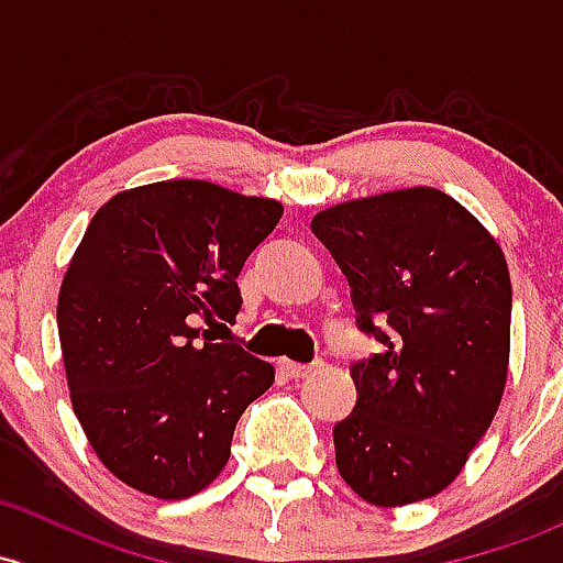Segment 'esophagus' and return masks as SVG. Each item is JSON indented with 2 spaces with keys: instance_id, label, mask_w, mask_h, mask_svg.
Returning a JSON list of instances; mask_svg holds the SVG:
<instances>
[{
  "instance_id": "34e87169",
  "label": "esophagus",
  "mask_w": 563,
  "mask_h": 563,
  "mask_svg": "<svg viewBox=\"0 0 563 563\" xmlns=\"http://www.w3.org/2000/svg\"><path fill=\"white\" fill-rule=\"evenodd\" d=\"M277 366H280V372L286 377H291V380H305V377L316 375L318 364H297V361H288V358H277Z\"/></svg>"
}]
</instances>
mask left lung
Listing matches in <instances>:
<instances>
[{"mask_svg":"<svg viewBox=\"0 0 563 563\" xmlns=\"http://www.w3.org/2000/svg\"><path fill=\"white\" fill-rule=\"evenodd\" d=\"M310 227L351 283L358 329L383 342L351 369L358 399L334 426L336 470L377 507L437 496L505 394V253L464 205L429 186L327 207Z\"/></svg>","mask_w":563,"mask_h":563,"instance_id":"left-lung-1","label":"left lung"}]
</instances>
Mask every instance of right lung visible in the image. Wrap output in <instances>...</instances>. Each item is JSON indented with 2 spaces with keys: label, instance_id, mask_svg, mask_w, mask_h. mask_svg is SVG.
Masks as SVG:
<instances>
[{
  "label": "right lung",
  "instance_id": "1",
  "mask_svg": "<svg viewBox=\"0 0 563 563\" xmlns=\"http://www.w3.org/2000/svg\"><path fill=\"white\" fill-rule=\"evenodd\" d=\"M283 216L277 199L207 180L115 194L88 223L58 291L73 410L121 483L156 499L207 488L245 407L275 369L199 323H234L245 258Z\"/></svg>",
  "mask_w": 563,
  "mask_h": 563
}]
</instances>
